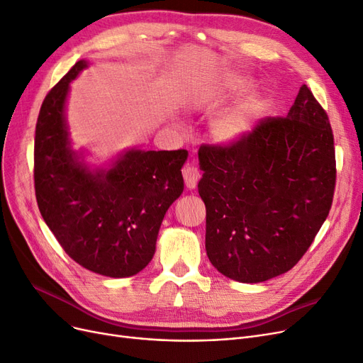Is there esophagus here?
I'll list each match as a JSON object with an SVG mask.
<instances>
[{
	"mask_svg": "<svg viewBox=\"0 0 363 363\" xmlns=\"http://www.w3.org/2000/svg\"><path fill=\"white\" fill-rule=\"evenodd\" d=\"M182 177H184V182L186 185V189H196L197 186V182L200 179V173L199 170L194 167V166H190L186 164L184 169H182Z\"/></svg>",
	"mask_w": 363,
	"mask_h": 363,
	"instance_id": "esophagus-1",
	"label": "esophagus"
}]
</instances>
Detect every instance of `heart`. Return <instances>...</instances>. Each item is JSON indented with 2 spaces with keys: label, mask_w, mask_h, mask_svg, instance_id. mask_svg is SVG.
<instances>
[{
  "label": "heart",
  "mask_w": 363,
  "mask_h": 363,
  "mask_svg": "<svg viewBox=\"0 0 363 363\" xmlns=\"http://www.w3.org/2000/svg\"><path fill=\"white\" fill-rule=\"evenodd\" d=\"M251 80L244 76L227 74L218 84L197 89L194 96L190 99L193 107H206L216 101H220L227 97L242 96L251 88ZM266 109V101L262 96L252 94L247 96L229 109L223 111L216 119L212 121L211 131L212 136L220 143H235L245 138L247 134L257 124L262 113Z\"/></svg>",
  "instance_id": "1"
}]
</instances>
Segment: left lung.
I'll list each match as a JSON object with an SVG mask.
<instances>
[{
    "label": "left lung",
    "mask_w": 363,
    "mask_h": 363,
    "mask_svg": "<svg viewBox=\"0 0 363 363\" xmlns=\"http://www.w3.org/2000/svg\"><path fill=\"white\" fill-rule=\"evenodd\" d=\"M199 194L206 254L239 283L290 271L329 216L337 179L328 113L302 85L287 116L266 118L245 138L205 146Z\"/></svg>",
    "instance_id": "8db88e82"
}]
</instances>
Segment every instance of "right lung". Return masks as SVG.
<instances>
[{
    "mask_svg": "<svg viewBox=\"0 0 363 363\" xmlns=\"http://www.w3.org/2000/svg\"><path fill=\"white\" fill-rule=\"evenodd\" d=\"M88 67L77 61L43 100L35 125L34 186L40 213L69 256L96 274L140 272L155 252L161 221L184 191L185 150L119 154L91 169L72 150L65 121L70 82Z\"/></svg>",
    "mask_w": 363,
    "mask_h": 363,
    "instance_id": "add662e5",
    "label": "right lung"
}]
</instances>
